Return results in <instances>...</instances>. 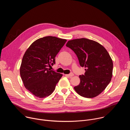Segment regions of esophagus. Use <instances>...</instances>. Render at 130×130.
Wrapping results in <instances>:
<instances>
[{"label": "esophagus", "mask_w": 130, "mask_h": 130, "mask_svg": "<svg viewBox=\"0 0 130 130\" xmlns=\"http://www.w3.org/2000/svg\"><path fill=\"white\" fill-rule=\"evenodd\" d=\"M66 76L69 77V78H71L74 76V74L73 73H70L69 74H68V75H65Z\"/></svg>", "instance_id": "1"}]
</instances>
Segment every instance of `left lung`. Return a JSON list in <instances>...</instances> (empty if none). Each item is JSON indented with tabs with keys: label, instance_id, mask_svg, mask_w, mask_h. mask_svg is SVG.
I'll list each match as a JSON object with an SVG mask.
<instances>
[{
	"label": "left lung",
	"instance_id": "1",
	"mask_svg": "<svg viewBox=\"0 0 130 130\" xmlns=\"http://www.w3.org/2000/svg\"><path fill=\"white\" fill-rule=\"evenodd\" d=\"M75 53L81 67L86 69L80 75L79 85L74 89L80 96L94 98L105 89L112 77L113 63L105 48L85 38L69 41L66 45Z\"/></svg>",
	"mask_w": 130,
	"mask_h": 130
}]
</instances>
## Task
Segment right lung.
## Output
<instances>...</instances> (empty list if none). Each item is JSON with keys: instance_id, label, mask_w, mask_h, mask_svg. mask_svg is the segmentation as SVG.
I'll return each instance as SVG.
<instances>
[{"instance_id": "add662e5", "label": "right lung", "mask_w": 130, "mask_h": 130, "mask_svg": "<svg viewBox=\"0 0 130 130\" xmlns=\"http://www.w3.org/2000/svg\"><path fill=\"white\" fill-rule=\"evenodd\" d=\"M67 40L54 36H45L34 41L23 58L20 74L24 86L37 97L50 95L62 77L50 69L55 58Z\"/></svg>"}]
</instances>
